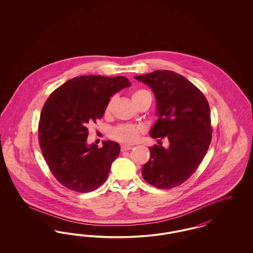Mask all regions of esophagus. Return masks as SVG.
<instances>
[{
	"instance_id": "1",
	"label": "esophagus",
	"mask_w": 253,
	"mask_h": 253,
	"mask_svg": "<svg viewBox=\"0 0 253 253\" xmlns=\"http://www.w3.org/2000/svg\"><path fill=\"white\" fill-rule=\"evenodd\" d=\"M121 151L124 152V151H130L132 149V146L130 145H122L121 147Z\"/></svg>"
}]
</instances>
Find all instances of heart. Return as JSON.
I'll return each instance as SVG.
<instances>
[{
	"label": "heart",
	"mask_w": 253,
	"mask_h": 253,
	"mask_svg": "<svg viewBox=\"0 0 253 253\" xmlns=\"http://www.w3.org/2000/svg\"><path fill=\"white\" fill-rule=\"evenodd\" d=\"M150 96V93L144 89H137L134 90L132 94V100H135L142 96ZM112 106V100H110L105 109V112L109 113ZM140 128L134 125H129V124H121L117 127L113 128L111 131V136L113 139L121 142V143H132L136 141L140 135Z\"/></svg>",
	"instance_id": "heart-1"
}]
</instances>
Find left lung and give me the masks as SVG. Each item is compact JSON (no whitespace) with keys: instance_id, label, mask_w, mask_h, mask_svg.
<instances>
[{"instance_id":"left-lung-1","label":"left lung","mask_w":253,"mask_h":253,"mask_svg":"<svg viewBox=\"0 0 253 253\" xmlns=\"http://www.w3.org/2000/svg\"><path fill=\"white\" fill-rule=\"evenodd\" d=\"M149 85L156 96L157 120L150 132L159 145L151 147L142 176L163 190L188 180L199 167L211 141L210 105L204 94L177 73L161 70L134 77ZM166 138L169 147L161 140Z\"/></svg>"}]
</instances>
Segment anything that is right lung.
<instances>
[{
  "label": "right lung",
  "instance_id": "1",
  "mask_svg": "<svg viewBox=\"0 0 253 253\" xmlns=\"http://www.w3.org/2000/svg\"><path fill=\"white\" fill-rule=\"evenodd\" d=\"M128 86L125 77L81 76L60 85L45 101L39 143L50 171L65 188L89 193L108 178L121 147L110 140L101 148L87 144L88 125L100 120L110 97Z\"/></svg>",
  "mask_w": 253,
  "mask_h": 253
}]
</instances>
